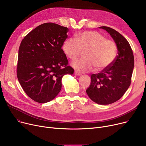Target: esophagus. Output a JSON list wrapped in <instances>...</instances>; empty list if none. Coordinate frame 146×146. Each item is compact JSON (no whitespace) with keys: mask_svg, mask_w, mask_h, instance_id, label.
Returning <instances> with one entry per match:
<instances>
[{"mask_svg":"<svg viewBox=\"0 0 146 146\" xmlns=\"http://www.w3.org/2000/svg\"><path fill=\"white\" fill-rule=\"evenodd\" d=\"M74 74L76 75H77V76H80L82 74L80 73H79V72H78L77 71H74Z\"/></svg>","mask_w":146,"mask_h":146,"instance_id":"1","label":"esophagus"}]
</instances>
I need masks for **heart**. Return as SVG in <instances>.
I'll use <instances>...</instances> for the list:
<instances>
[{"mask_svg":"<svg viewBox=\"0 0 146 146\" xmlns=\"http://www.w3.org/2000/svg\"><path fill=\"white\" fill-rule=\"evenodd\" d=\"M75 38L67 39L63 43L65 55L74 60L82 53L84 57L76 60L72 66L80 72L97 70L108 67L115 60L117 53V46L113 40L106 39L104 35L96 31H85L75 35Z\"/></svg>","mask_w":146,"mask_h":146,"instance_id":"1","label":"heart"}]
</instances>
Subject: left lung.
I'll return each instance as SVG.
<instances>
[{"mask_svg":"<svg viewBox=\"0 0 146 146\" xmlns=\"http://www.w3.org/2000/svg\"><path fill=\"white\" fill-rule=\"evenodd\" d=\"M108 32L116 43L118 56L101 73L90 76L86 92L92 101L100 105L112 104L124 95L130 86L134 65L133 50L125 38L115 29L100 27Z\"/></svg>","mask_w":146,"mask_h":146,"instance_id":"obj_1","label":"left lung"}]
</instances>
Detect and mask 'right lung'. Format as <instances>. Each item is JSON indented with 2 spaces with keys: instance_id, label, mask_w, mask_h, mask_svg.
Here are the masks:
<instances>
[{
  "instance_id": "add662e5",
  "label": "right lung",
  "mask_w": 146,
  "mask_h": 146,
  "mask_svg": "<svg viewBox=\"0 0 146 146\" xmlns=\"http://www.w3.org/2000/svg\"><path fill=\"white\" fill-rule=\"evenodd\" d=\"M68 29L54 23L42 24L28 34L18 51L17 78L22 89L38 103L51 101L60 92L61 79L74 69L61 49Z\"/></svg>"
}]
</instances>
